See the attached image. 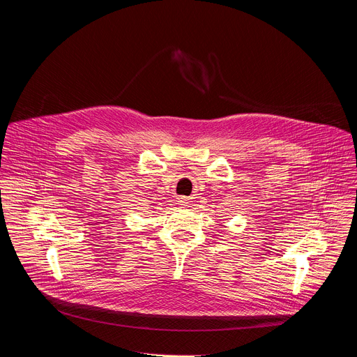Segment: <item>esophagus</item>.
Wrapping results in <instances>:
<instances>
[{
  "instance_id": "1",
  "label": "esophagus",
  "mask_w": 357,
  "mask_h": 357,
  "mask_svg": "<svg viewBox=\"0 0 357 357\" xmlns=\"http://www.w3.org/2000/svg\"><path fill=\"white\" fill-rule=\"evenodd\" d=\"M186 203H188V202H186V199H183V197H179V199H178V204H181V206H186Z\"/></svg>"
}]
</instances>
